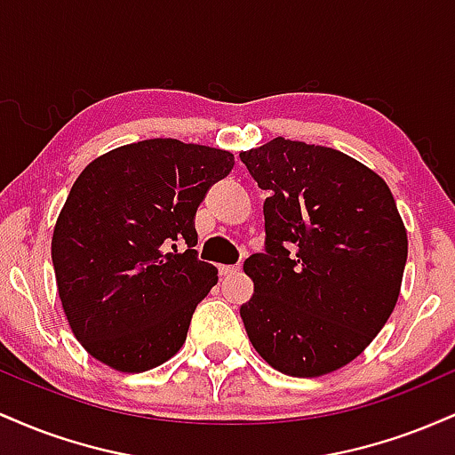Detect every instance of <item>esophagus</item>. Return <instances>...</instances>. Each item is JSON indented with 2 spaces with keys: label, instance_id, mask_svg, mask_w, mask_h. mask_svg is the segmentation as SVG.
Wrapping results in <instances>:
<instances>
[{
  "label": "esophagus",
  "instance_id": "esophagus-1",
  "mask_svg": "<svg viewBox=\"0 0 455 455\" xmlns=\"http://www.w3.org/2000/svg\"><path fill=\"white\" fill-rule=\"evenodd\" d=\"M239 265H220V275H233V274H239Z\"/></svg>",
  "mask_w": 455,
  "mask_h": 455
}]
</instances>
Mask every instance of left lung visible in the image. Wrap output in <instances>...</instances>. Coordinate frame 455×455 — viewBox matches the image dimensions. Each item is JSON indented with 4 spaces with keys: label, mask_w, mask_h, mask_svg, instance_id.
Instances as JSON below:
<instances>
[{
    "label": "left lung",
    "mask_w": 455,
    "mask_h": 455,
    "mask_svg": "<svg viewBox=\"0 0 455 455\" xmlns=\"http://www.w3.org/2000/svg\"><path fill=\"white\" fill-rule=\"evenodd\" d=\"M263 203L265 254L239 307L271 368L297 379L340 370L365 351L398 301L409 239L389 186L351 156L274 139L242 151Z\"/></svg>",
    "instance_id": "8db88e82"
}]
</instances>
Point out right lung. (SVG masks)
I'll return each instance as SVG.
<instances>
[{
  "label": "right lung",
  "instance_id": "obj_1",
  "mask_svg": "<svg viewBox=\"0 0 455 455\" xmlns=\"http://www.w3.org/2000/svg\"><path fill=\"white\" fill-rule=\"evenodd\" d=\"M233 164L227 149L148 139L98 156L76 177L51 257L68 325L93 359L134 374L184 347L192 312L218 282L192 250L195 216Z\"/></svg>",
  "mask_w": 455,
  "mask_h": 455
}]
</instances>
